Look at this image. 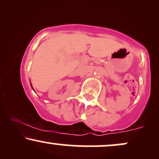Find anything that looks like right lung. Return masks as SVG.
<instances>
[{
  "label": "right lung",
  "mask_w": 159,
  "mask_h": 159,
  "mask_svg": "<svg viewBox=\"0 0 159 159\" xmlns=\"http://www.w3.org/2000/svg\"><path fill=\"white\" fill-rule=\"evenodd\" d=\"M31 87H32V85H31ZM32 88H33V87H32ZM33 90H34V88H33Z\"/></svg>",
  "instance_id": "right-lung-1"
}]
</instances>
